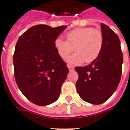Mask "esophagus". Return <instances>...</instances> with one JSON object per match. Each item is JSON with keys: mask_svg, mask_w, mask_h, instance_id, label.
Returning a JSON list of instances; mask_svg holds the SVG:
<instances>
[{"mask_svg": "<svg viewBox=\"0 0 130 130\" xmlns=\"http://www.w3.org/2000/svg\"><path fill=\"white\" fill-rule=\"evenodd\" d=\"M68 69H69V70L70 71H72V70H74V67H72V66H71V65H68Z\"/></svg>", "mask_w": 130, "mask_h": 130, "instance_id": "obj_1", "label": "esophagus"}]
</instances>
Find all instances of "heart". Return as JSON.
<instances>
[{
  "mask_svg": "<svg viewBox=\"0 0 130 130\" xmlns=\"http://www.w3.org/2000/svg\"><path fill=\"white\" fill-rule=\"evenodd\" d=\"M66 40L57 37L54 46L58 56L63 60L73 52L75 53L67 59L71 65L91 63L96 60L102 51L104 37L102 31L93 27H79L66 34Z\"/></svg>",
  "mask_w": 130,
  "mask_h": 130,
  "instance_id": "heart-1",
  "label": "heart"
}]
</instances>
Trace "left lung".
Here are the masks:
<instances>
[{
    "label": "left lung",
    "mask_w": 130,
    "mask_h": 130,
    "mask_svg": "<svg viewBox=\"0 0 130 130\" xmlns=\"http://www.w3.org/2000/svg\"><path fill=\"white\" fill-rule=\"evenodd\" d=\"M101 27L104 43L99 58L87 66L74 68L79 75L76 87L79 96L96 105L106 101L116 90L123 62L118 36L106 24Z\"/></svg>",
    "instance_id": "1"
}]
</instances>
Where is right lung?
<instances>
[{
	"label": "right lung",
	"instance_id": "add662e5",
	"mask_svg": "<svg viewBox=\"0 0 130 130\" xmlns=\"http://www.w3.org/2000/svg\"><path fill=\"white\" fill-rule=\"evenodd\" d=\"M67 26H33L22 34L13 56L16 83L24 96L38 106L54 103L69 70L56 51L54 41Z\"/></svg>",
	"mask_w": 130,
	"mask_h": 130
}]
</instances>
